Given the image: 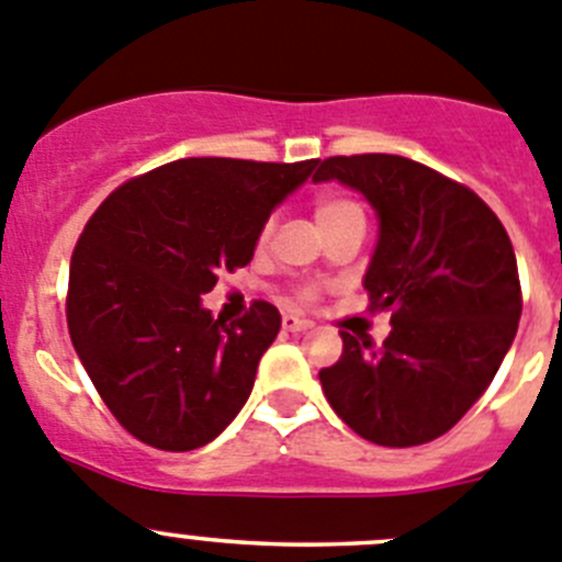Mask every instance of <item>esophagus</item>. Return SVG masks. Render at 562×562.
I'll use <instances>...</instances> for the list:
<instances>
[{
    "mask_svg": "<svg viewBox=\"0 0 562 562\" xmlns=\"http://www.w3.org/2000/svg\"><path fill=\"white\" fill-rule=\"evenodd\" d=\"M282 327H285L288 333H305V330H311L313 322H311V318H302V316H293V313H285V316H282Z\"/></svg>",
    "mask_w": 562,
    "mask_h": 562,
    "instance_id": "obj_1",
    "label": "esophagus"
}]
</instances>
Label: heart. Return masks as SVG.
<instances>
[{
	"label": "heart",
	"mask_w": 562,
	"mask_h": 562,
	"mask_svg": "<svg viewBox=\"0 0 562 562\" xmlns=\"http://www.w3.org/2000/svg\"><path fill=\"white\" fill-rule=\"evenodd\" d=\"M358 204H352L350 199H341V195H318L316 206H313V215H316V224L325 226L330 221L344 218V215H356ZM271 224L262 226V237H269ZM302 296H311V291H302Z\"/></svg>",
	"instance_id": "obj_1"
}]
</instances>
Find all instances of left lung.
Wrapping results in <instances>:
<instances>
[{
	"label": "left lung",
	"instance_id": "1",
	"mask_svg": "<svg viewBox=\"0 0 562 562\" xmlns=\"http://www.w3.org/2000/svg\"><path fill=\"white\" fill-rule=\"evenodd\" d=\"M313 181L350 187L375 210L363 288L372 311L392 313L381 347L341 333V358L318 372L327 403L369 442H431L470 412L513 347V244L473 190L406 156H330Z\"/></svg>",
	"mask_w": 562,
	"mask_h": 562
}]
</instances>
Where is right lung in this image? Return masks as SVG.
Returning a JSON list of instances; mask_svg holds the SVG:
<instances>
[{"instance_id": "1", "label": "right lung", "mask_w": 562, "mask_h": 562, "mask_svg": "<svg viewBox=\"0 0 562 562\" xmlns=\"http://www.w3.org/2000/svg\"><path fill=\"white\" fill-rule=\"evenodd\" d=\"M316 165L179 159L114 190L89 218L69 266V336L136 439L195 451L246 406L280 311L255 302L226 325L201 293L251 262L271 212Z\"/></svg>"}]
</instances>
